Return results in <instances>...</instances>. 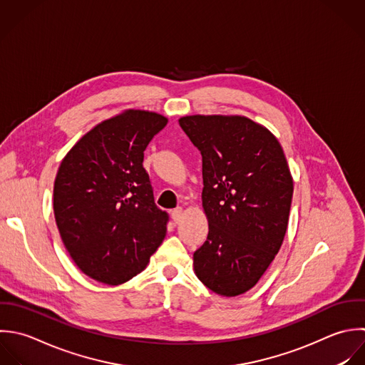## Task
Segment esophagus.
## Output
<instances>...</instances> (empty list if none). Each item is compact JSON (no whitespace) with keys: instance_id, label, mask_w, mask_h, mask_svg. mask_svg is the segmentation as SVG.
Wrapping results in <instances>:
<instances>
[{"instance_id":"obj_1","label":"esophagus","mask_w":365,"mask_h":365,"mask_svg":"<svg viewBox=\"0 0 365 365\" xmlns=\"http://www.w3.org/2000/svg\"><path fill=\"white\" fill-rule=\"evenodd\" d=\"M170 215H172L173 222H175V223H179V222L182 220V216H183V209H182V207H176V209L172 210Z\"/></svg>"}]
</instances>
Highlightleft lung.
Here are the masks:
<instances>
[{
	"label": "left lung",
	"instance_id": "left-lung-1",
	"mask_svg": "<svg viewBox=\"0 0 365 365\" xmlns=\"http://www.w3.org/2000/svg\"><path fill=\"white\" fill-rule=\"evenodd\" d=\"M180 128L202 153L206 242L193 255L197 279L235 297L249 292L279 253L293 178L277 138L239 115H190Z\"/></svg>",
	"mask_w": 365,
	"mask_h": 365
}]
</instances>
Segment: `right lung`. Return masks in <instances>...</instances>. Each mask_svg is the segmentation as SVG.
Instances as JSON below:
<instances>
[{"label": "right lung", "instance_id": "1", "mask_svg": "<svg viewBox=\"0 0 365 365\" xmlns=\"http://www.w3.org/2000/svg\"><path fill=\"white\" fill-rule=\"evenodd\" d=\"M168 123L126 109L86 132L65 155L53 183V215L65 249L91 279L118 286L139 274L166 236L142 162Z\"/></svg>", "mask_w": 365, "mask_h": 365}]
</instances>
